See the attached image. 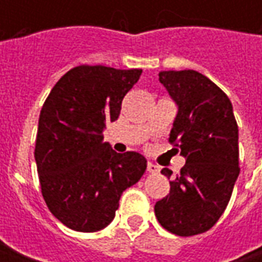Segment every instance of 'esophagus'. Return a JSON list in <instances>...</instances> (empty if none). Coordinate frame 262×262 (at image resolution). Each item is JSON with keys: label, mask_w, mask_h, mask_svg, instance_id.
<instances>
[{"label": "esophagus", "mask_w": 262, "mask_h": 262, "mask_svg": "<svg viewBox=\"0 0 262 262\" xmlns=\"http://www.w3.org/2000/svg\"><path fill=\"white\" fill-rule=\"evenodd\" d=\"M147 171L148 172H151V174H159L160 167L159 165L153 164V163H147Z\"/></svg>", "instance_id": "34e87169"}]
</instances>
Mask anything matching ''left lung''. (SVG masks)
<instances>
[{"label":"left lung","instance_id":"8db88e82","mask_svg":"<svg viewBox=\"0 0 262 262\" xmlns=\"http://www.w3.org/2000/svg\"><path fill=\"white\" fill-rule=\"evenodd\" d=\"M159 80L178 106L170 142L187 161L154 212L165 230L195 236L209 230L230 201L240 174L238 127L230 99L208 77L184 70L161 71ZM161 174L170 178L172 171Z\"/></svg>","mask_w":262,"mask_h":262}]
</instances>
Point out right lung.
Here are the masks:
<instances>
[{
  "label": "right lung",
  "instance_id": "obj_1",
  "mask_svg": "<svg viewBox=\"0 0 262 262\" xmlns=\"http://www.w3.org/2000/svg\"><path fill=\"white\" fill-rule=\"evenodd\" d=\"M142 70L78 66L60 78L39 116L35 161L49 210L69 229L102 230L114 220L126 188L147 168L137 151L120 154L103 142L122 99Z\"/></svg>",
  "mask_w": 262,
  "mask_h": 262
}]
</instances>
